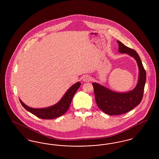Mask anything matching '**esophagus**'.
<instances>
[{"label": "esophagus", "mask_w": 159, "mask_h": 159, "mask_svg": "<svg viewBox=\"0 0 159 159\" xmlns=\"http://www.w3.org/2000/svg\"><path fill=\"white\" fill-rule=\"evenodd\" d=\"M83 82H90V81L92 80V77H91L90 76L86 75V76H85L84 77H83Z\"/></svg>", "instance_id": "1"}]
</instances>
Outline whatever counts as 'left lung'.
I'll use <instances>...</instances> for the list:
<instances>
[{
    "instance_id": "8db88e82",
    "label": "left lung",
    "mask_w": 159,
    "mask_h": 159,
    "mask_svg": "<svg viewBox=\"0 0 159 159\" xmlns=\"http://www.w3.org/2000/svg\"><path fill=\"white\" fill-rule=\"evenodd\" d=\"M117 43L120 53H127L136 60L139 75L135 88L126 92H117L99 83H92L97 106L103 112L110 116L126 113L139 105L143 97L146 82V72L138 54L121 42L117 40Z\"/></svg>"
}]
</instances>
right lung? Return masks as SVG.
<instances>
[{"mask_svg": "<svg viewBox=\"0 0 159 159\" xmlns=\"http://www.w3.org/2000/svg\"><path fill=\"white\" fill-rule=\"evenodd\" d=\"M80 84V82H78L72 85L57 104L46 108H34L25 105L20 99V101L26 110L38 117L42 119H53L63 115L68 110L73 96Z\"/></svg>", "mask_w": 159, "mask_h": 159, "instance_id": "1", "label": "right lung"}]
</instances>
